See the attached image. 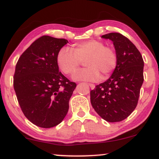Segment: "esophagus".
I'll return each mask as SVG.
<instances>
[{"label": "esophagus", "mask_w": 159, "mask_h": 159, "mask_svg": "<svg viewBox=\"0 0 159 159\" xmlns=\"http://www.w3.org/2000/svg\"><path fill=\"white\" fill-rule=\"evenodd\" d=\"M89 86H90L91 89H94L95 88V85L93 84H89Z\"/></svg>", "instance_id": "esophagus-1"}]
</instances>
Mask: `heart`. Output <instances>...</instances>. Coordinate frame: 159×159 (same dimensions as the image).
Returning a JSON list of instances; mask_svg holds the SVG:
<instances>
[{"mask_svg":"<svg viewBox=\"0 0 159 159\" xmlns=\"http://www.w3.org/2000/svg\"><path fill=\"white\" fill-rule=\"evenodd\" d=\"M84 61L87 68L78 71L74 79L81 81H96L106 79L117 65V54L111 46L105 45L101 40L90 39L76 43L72 50L63 47L57 54V64L61 72L72 75Z\"/></svg>","mask_w":159,"mask_h":159,"instance_id":"b5f03b06","label":"heart"}]
</instances>
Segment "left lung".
<instances>
[{"label": "left lung", "mask_w": 159, "mask_h": 159, "mask_svg": "<svg viewBox=\"0 0 159 159\" xmlns=\"http://www.w3.org/2000/svg\"><path fill=\"white\" fill-rule=\"evenodd\" d=\"M113 42L117 65L106 81L90 91L91 105L102 119L110 123L125 120L135 109L143 82V60L138 49L120 33L102 36Z\"/></svg>", "instance_id": "left-lung-1"}]
</instances>
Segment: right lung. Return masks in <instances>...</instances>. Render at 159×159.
<instances>
[{"label":"right lung","mask_w":159,"mask_h":159,"mask_svg":"<svg viewBox=\"0 0 159 159\" xmlns=\"http://www.w3.org/2000/svg\"><path fill=\"white\" fill-rule=\"evenodd\" d=\"M68 43L43 36L27 48L16 66L13 87L23 114L34 125L52 128L61 123L76 87L61 72L57 54Z\"/></svg>","instance_id":"add662e5"}]
</instances>
